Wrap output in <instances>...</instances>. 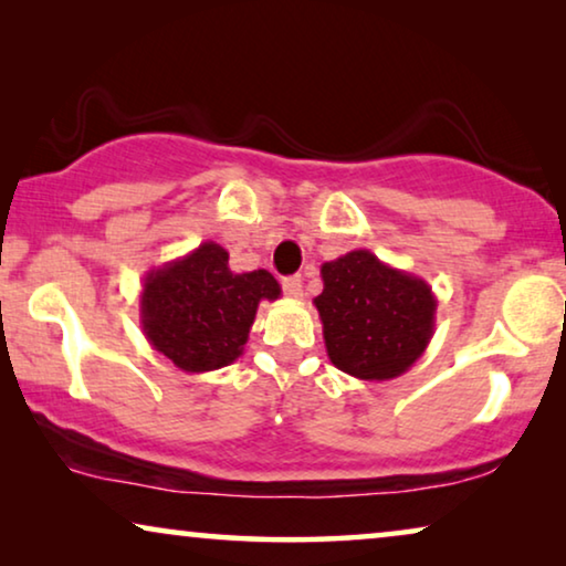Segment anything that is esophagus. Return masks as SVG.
<instances>
[{"label":"esophagus","mask_w":566,"mask_h":566,"mask_svg":"<svg viewBox=\"0 0 566 566\" xmlns=\"http://www.w3.org/2000/svg\"><path fill=\"white\" fill-rule=\"evenodd\" d=\"M283 291H285V296H291V298H301V296H304V281H301V275L285 277V281H283Z\"/></svg>","instance_id":"obj_1"}]
</instances>
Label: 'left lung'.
<instances>
[{
    "label": "left lung",
    "mask_w": 566,
    "mask_h": 566,
    "mask_svg": "<svg viewBox=\"0 0 566 566\" xmlns=\"http://www.w3.org/2000/svg\"><path fill=\"white\" fill-rule=\"evenodd\" d=\"M314 298L329 360L360 381L407 374L436 332V293L422 277L353 250L322 265Z\"/></svg>",
    "instance_id": "8db88e82"
}]
</instances>
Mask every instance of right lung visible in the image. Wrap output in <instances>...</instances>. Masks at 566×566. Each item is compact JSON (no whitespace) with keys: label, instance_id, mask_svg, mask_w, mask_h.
<instances>
[{"label":"right lung","instance_id":"right-lung-1","mask_svg":"<svg viewBox=\"0 0 566 566\" xmlns=\"http://www.w3.org/2000/svg\"><path fill=\"white\" fill-rule=\"evenodd\" d=\"M281 298L268 270L234 273L216 242L144 275L142 327L154 350L185 374L231 366L244 353L260 301Z\"/></svg>","mask_w":566,"mask_h":566}]
</instances>
